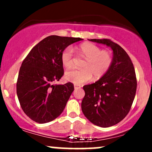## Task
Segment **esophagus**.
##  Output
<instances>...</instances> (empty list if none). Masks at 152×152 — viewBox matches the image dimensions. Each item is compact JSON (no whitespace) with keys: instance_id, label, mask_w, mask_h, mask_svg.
Listing matches in <instances>:
<instances>
[{"instance_id":"1","label":"esophagus","mask_w":152,"mask_h":152,"mask_svg":"<svg viewBox=\"0 0 152 152\" xmlns=\"http://www.w3.org/2000/svg\"><path fill=\"white\" fill-rule=\"evenodd\" d=\"M81 86H80V85H74V89L76 90V89H79V88H81Z\"/></svg>"}]
</instances>
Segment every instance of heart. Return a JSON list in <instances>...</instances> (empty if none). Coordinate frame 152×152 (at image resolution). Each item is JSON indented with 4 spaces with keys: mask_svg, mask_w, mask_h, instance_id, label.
I'll list each match as a JSON object with an SVG mask.
<instances>
[{
    "mask_svg": "<svg viewBox=\"0 0 152 152\" xmlns=\"http://www.w3.org/2000/svg\"><path fill=\"white\" fill-rule=\"evenodd\" d=\"M77 53L86 58L83 69H74L66 73L68 81L76 85H81L91 81L93 75L95 78H100L109 71L113 62L111 54L107 50H102L98 46L91 43H83L76 48ZM61 59L63 66L71 69L74 66V51L68 46L62 51Z\"/></svg>",
    "mask_w": 152,
    "mask_h": 152,
    "instance_id": "1",
    "label": "heart"
}]
</instances>
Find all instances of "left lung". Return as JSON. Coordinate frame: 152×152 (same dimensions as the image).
<instances>
[{
    "label": "left lung",
    "instance_id": "1",
    "mask_svg": "<svg viewBox=\"0 0 152 152\" xmlns=\"http://www.w3.org/2000/svg\"><path fill=\"white\" fill-rule=\"evenodd\" d=\"M106 45L113 50V62L99 81L83 87L81 102L83 114L94 124L109 127L126 117L133 104L137 81L130 57L117 43L110 39H90Z\"/></svg>",
    "mask_w": 152,
    "mask_h": 152
}]
</instances>
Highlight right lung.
<instances>
[{"label": "right lung", "instance_id": "right-lung-1", "mask_svg": "<svg viewBox=\"0 0 152 152\" xmlns=\"http://www.w3.org/2000/svg\"><path fill=\"white\" fill-rule=\"evenodd\" d=\"M80 38L50 36L36 44L23 61L16 83V92L24 113L39 124L60 116L74 91L71 82L53 85L64 74L62 51Z\"/></svg>", "mask_w": 152, "mask_h": 152}]
</instances>
